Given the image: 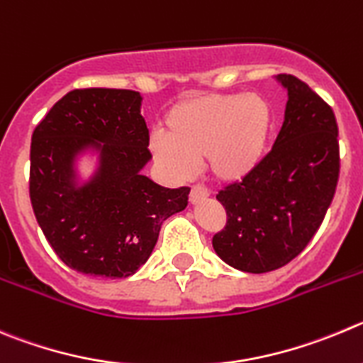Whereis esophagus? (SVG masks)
<instances>
[{"label":"esophagus","mask_w":363,"mask_h":363,"mask_svg":"<svg viewBox=\"0 0 363 363\" xmlns=\"http://www.w3.org/2000/svg\"><path fill=\"white\" fill-rule=\"evenodd\" d=\"M208 197V189H204L202 186H193L191 191H189V202H191V204H199V202L206 201Z\"/></svg>","instance_id":"esophagus-1"}]
</instances>
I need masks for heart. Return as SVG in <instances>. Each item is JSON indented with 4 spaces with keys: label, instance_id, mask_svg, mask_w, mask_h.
I'll return each instance as SVG.
<instances>
[{
    "label": "heart",
    "instance_id": "b5f03b06",
    "mask_svg": "<svg viewBox=\"0 0 363 363\" xmlns=\"http://www.w3.org/2000/svg\"><path fill=\"white\" fill-rule=\"evenodd\" d=\"M272 128V105L262 94H197L166 113V134L155 132L148 147L172 181L191 179L204 159L216 182L238 184L263 162Z\"/></svg>",
    "mask_w": 363,
    "mask_h": 363
}]
</instances>
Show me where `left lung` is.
Returning <instances> with one entry per match:
<instances>
[{
    "label": "left lung",
    "mask_w": 363,
    "mask_h": 363,
    "mask_svg": "<svg viewBox=\"0 0 363 363\" xmlns=\"http://www.w3.org/2000/svg\"><path fill=\"white\" fill-rule=\"evenodd\" d=\"M276 80L289 101L272 150L250 177L216 195L228 223L213 236V249L250 274L281 269L303 252L333 201L340 166L330 105L292 74Z\"/></svg>",
    "instance_id": "8db88e82"
}]
</instances>
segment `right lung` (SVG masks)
Masks as SVG:
<instances>
[{
	"label": "right lung",
	"instance_id": "obj_1",
	"mask_svg": "<svg viewBox=\"0 0 363 363\" xmlns=\"http://www.w3.org/2000/svg\"><path fill=\"white\" fill-rule=\"evenodd\" d=\"M141 101L138 91L74 89L33 130V213L57 256L77 272L132 276L150 258L162 222L188 206V188L143 175L152 155Z\"/></svg>",
	"mask_w": 363,
	"mask_h": 363
}]
</instances>
